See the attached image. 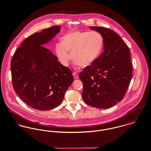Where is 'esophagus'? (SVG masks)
Wrapping results in <instances>:
<instances>
[{
	"instance_id": "34e87169",
	"label": "esophagus",
	"mask_w": 151,
	"mask_h": 151,
	"mask_svg": "<svg viewBox=\"0 0 151 151\" xmlns=\"http://www.w3.org/2000/svg\"><path fill=\"white\" fill-rule=\"evenodd\" d=\"M73 76L75 78V79H78V78H79L78 73L76 72H73Z\"/></svg>"
}]
</instances>
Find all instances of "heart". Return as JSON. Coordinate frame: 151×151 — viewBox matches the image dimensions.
I'll list each match as a JSON object with an SVG mask.
<instances>
[{
    "instance_id": "b5f03b06",
    "label": "heart",
    "mask_w": 151,
    "mask_h": 151,
    "mask_svg": "<svg viewBox=\"0 0 151 151\" xmlns=\"http://www.w3.org/2000/svg\"><path fill=\"white\" fill-rule=\"evenodd\" d=\"M104 43V38L98 32L74 31L64 36L61 43L56 44L55 50L64 66L69 65L72 58L76 65L86 67L93 65L99 57Z\"/></svg>"
}]
</instances>
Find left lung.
<instances>
[{
  "mask_svg": "<svg viewBox=\"0 0 151 151\" xmlns=\"http://www.w3.org/2000/svg\"><path fill=\"white\" fill-rule=\"evenodd\" d=\"M90 28L102 35L104 50L79 75L83 84L82 97L92 107L108 109L124 98L129 86L132 76L130 50L113 30L98 26Z\"/></svg>",
  "mask_w": 151,
  "mask_h": 151,
  "instance_id": "left-lung-1",
  "label": "left lung"
}]
</instances>
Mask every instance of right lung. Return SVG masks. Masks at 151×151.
I'll list each match as a JSON object with an SVG mask.
<instances>
[{"instance_id":"add662e5","label":"right lung","mask_w":151,"mask_h":151,"mask_svg":"<svg viewBox=\"0 0 151 151\" xmlns=\"http://www.w3.org/2000/svg\"><path fill=\"white\" fill-rule=\"evenodd\" d=\"M60 30V26H53L28 37L11 61L14 90L25 104L37 110L58 106L73 81L70 70L43 47Z\"/></svg>"}]
</instances>
